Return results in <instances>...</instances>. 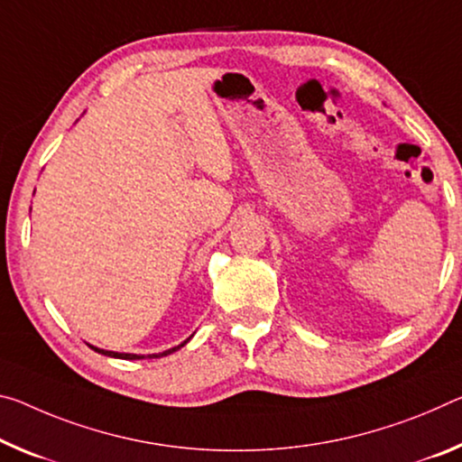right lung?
Returning <instances> with one entry per match:
<instances>
[{
	"instance_id": "1",
	"label": "right lung",
	"mask_w": 462,
	"mask_h": 462,
	"mask_svg": "<svg viewBox=\"0 0 462 462\" xmlns=\"http://www.w3.org/2000/svg\"><path fill=\"white\" fill-rule=\"evenodd\" d=\"M189 341V339H187ZM185 341V343H187ZM185 343H180V346H177V347H172V349H168V351H162V354H152V356H148V357H162V356H168V354H172V351H177L179 347H182L185 346ZM92 349H97V347H92ZM98 354H105V356H111V357H121V360H142L143 356H135V354H116V351H105V349H97Z\"/></svg>"
}]
</instances>
